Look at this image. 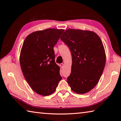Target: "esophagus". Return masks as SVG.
Returning <instances> with one entry per match:
<instances>
[{"mask_svg":"<svg viewBox=\"0 0 121 121\" xmlns=\"http://www.w3.org/2000/svg\"><path fill=\"white\" fill-rule=\"evenodd\" d=\"M60 65L61 67H63L64 66V64H63V63H62V64H60Z\"/></svg>","mask_w":121,"mask_h":121,"instance_id":"1","label":"esophagus"}]
</instances>
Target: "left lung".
<instances>
[{"instance_id": "left-lung-1", "label": "left lung", "mask_w": 121, "mask_h": 121, "mask_svg": "<svg viewBox=\"0 0 121 121\" xmlns=\"http://www.w3.org/2000/svg\"><path fill=\"white\" fill-rule=\"evenodd\" d=\"M72 56L71 73L67 81L78 94L90 91L98 83L106 63L100 38L92 31L67 29L60 37Z\"/></svg>"}]
</instances>
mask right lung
Segmentation results:
<instances>
[{
	"instance_id": "right-lung-1",
	"label": "right lung",
	"mask_w": 121,
	"mask_h": 121,
	"mask_svg": "<svg viewBox=\"0 0 121 121\" xmlns=\"http://www.w3.org/2000/svg\"><path fill=\"white\" fill-rule=\"evenodd\" d=\"M64 30L47 29L27 36L21 49L20 61L23 75L38 94L49 96L56 90L62 79L55 63L54 47Z\"/></svg>"
}]
</instances>
